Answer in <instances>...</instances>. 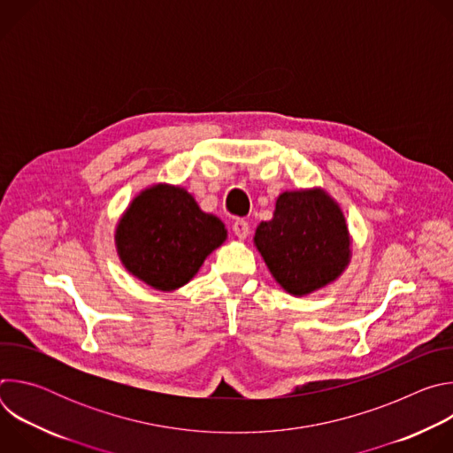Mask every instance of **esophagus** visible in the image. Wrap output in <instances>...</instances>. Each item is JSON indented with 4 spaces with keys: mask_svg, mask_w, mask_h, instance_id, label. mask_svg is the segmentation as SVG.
<instances>
[{
    "mask_svg": "<svg viewBox=\"0 0 453 453\" xmlns=\"http://www.w3.org/2000/svg\"><path fill=\"white\" fill-rule=\"evenodd\" d=\"M233 233L234 236H238L240 240H245L249 236V224L245 220H236L233 222Z\"/></svg>",
    "mask_w": 453,
    "mask_h": 453,
    "instance_id": "1",
    "label": "esophagus"
}]
</instances>
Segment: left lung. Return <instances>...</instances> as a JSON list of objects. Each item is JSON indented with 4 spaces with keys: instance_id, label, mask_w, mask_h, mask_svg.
Returning a JSON list of instances; mask_svg holds the SVG:
<instances>
[{
    "instance_id": "8db88e82",
    "label": "left lung",
    "mask_w": 453,
    "mask_h": 453,
    "mask_svg": "<svg viewBox=\"0 0 453 453\" xmlns=\"http://www.w3.org/2000/svg\"><path fill=\"white\" fill-rule=\"evenodd\" d=\"M254 242L276 281L294 296L328 285L349 262L344 215L320 189L285 191Z\"/></svg>"
}]
</instances>
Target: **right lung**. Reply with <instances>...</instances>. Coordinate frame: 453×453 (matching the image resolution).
Returning a JSON list of instances; mask_svg holds the SVG:
<instances>
[{
	"mask_svg": "<svg viewBox=\"0 0 453 453\" xmlns=\"http://www.w3.org/2000/svg\"><path fill=\"white\" fill-rule=\"evenodd\" d=\"M224 240L220 219L203 213L182 188L165 184L140 193L116 231L123 265L157 290L186 285Z\"/></svg>",
	"mask_w": 453,
	"mask_h": 453,
	"instance_id": "1",
	"label": "right lung"
}]
</instances>
